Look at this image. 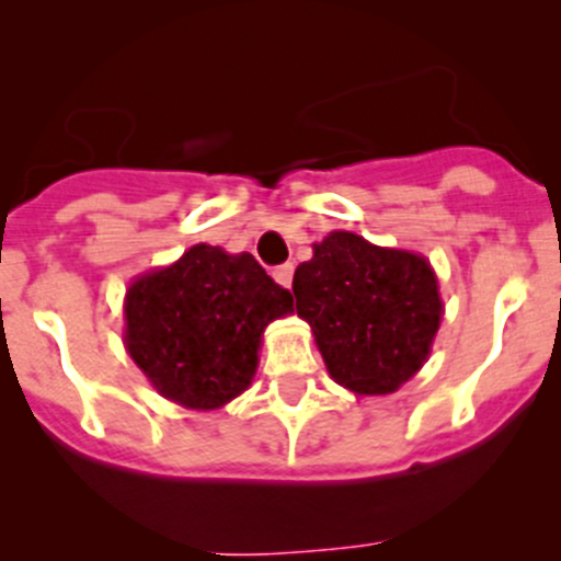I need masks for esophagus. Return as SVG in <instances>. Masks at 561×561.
Masks as SVG:
<instances>
[{"label": "esophagus", "instance_id": "obj_1", "mask_svg": "<svg viewBox=\"0 0 561 561\" xmlns=\"http://www.w3.org/2000/svg\"><path fill=\"white\" fill-rule=\"evenodd\" d=\"M274 279L279 282L282 287H290L293 285V263L276 265V268H274Z\"/></svg>", "mask_w": 561, "mask_h": 561}]
</instances>
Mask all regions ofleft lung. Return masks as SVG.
Masks as SVG:
<instances>
[{
    "instance_id": "left-lung-1",
    "label": "left lung",
    "mask_w": 561,
    "mask_h": 561,
    "mask_svg": "<svg viewBox=\"0 0 561 561\" xmlns=\"http://www.w3.org/2000/svg\"><path fill=\"white\" fill-rule=\"evenodd\" d=\"M296 312L339 386L393 393L426 360L443 317L437 276L421 254L331 233L293 276Z\"/></svg>"
}]
</instances>
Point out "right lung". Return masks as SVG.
Here are the masks:
<instances>
[{
	"mask_svg": "<svg viewBox=\"0 0 561 561\" xmlns=\"http://www.w3.org/2000/svg\"><path fill=\"white\" fill-rule=\"evenodd\" d=\"M287 312L290 290L252 254L197 244L179 263L133 282L124 339L165 399L214 410L249 388L265 325Z\"/></svg>",
	"mask_w": 561,
	"mask_h": 561,
	"instance_id": "obj_1",
	"label": "right lung"
}]
</instances>
